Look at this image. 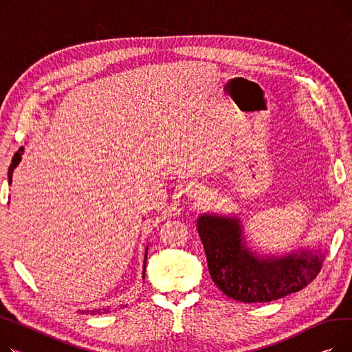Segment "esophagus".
<instances>
[{
    "instance_id": "esophagus-1",
    "label": "esophagus",
    "mask_w": 352,
    "mask_h": 352,
    "mask_svg": "<svg viewBox=\"0 0 352 352\" xmlns=\"http://www.w3.org/2000/svg\"><path fill=\"white\" fill-rule=\"evenodd\" d=\"M188 195L190 197H204L206 196V190L201 188V186L190 184L189 188H188Z\"/></svg>"
}]
</instances>
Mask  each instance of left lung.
<instances>
[{
    "label": "left lung",
    "instance_id": "left-lung-1",
    "mask_svg": "<svg viewBox=\"0 0 352 352\" xmlns=\"http://www.w3.org/2000/svg\"><path fill=\"white\" fill-rule=\"evenodd\" d=\"M197 232L214 284L241 302H270L297 293L321 270L324 254L320 252L265 258L249 252L237 217L203 214Z\"/></svg>",
    "mask_w": 352,
    "mask_h": 352
}]
</instances>
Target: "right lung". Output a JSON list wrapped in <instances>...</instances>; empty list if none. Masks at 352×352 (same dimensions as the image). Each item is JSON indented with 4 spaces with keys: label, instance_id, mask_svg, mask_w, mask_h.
Here are the masks:
<instances>
[{
    "label": "right lung",
    "instance_id": "1",
    "mask_svg": "<svg viewBox=\"0 0 352 352\" xmlns=\"http://www.w3.org/2000/svg\"><path fill=\"white\" fill-rule=\"evenodd\" d=\"M23 151L24 148H19L18 152H15L12 160H11V164L8 168V183L11 184V180H12V172L14 169L16 168V164L21 162V155H23ZM146 258H148V249H146V253H144V261H143V278H144V272H146ZM107 313H111V308H95V309H91V311H87V314H91V316H95V314H107Z\"/></svg>",
    "mask_w": 352,
    "mask_h": 352
}]
</instances>
